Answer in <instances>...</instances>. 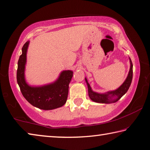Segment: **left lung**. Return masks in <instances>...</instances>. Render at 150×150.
<instances>
[{
    "mask_svg": "<svg viewBox=\"0 0 150 150\" xmlns=\"http://www.w3.org/2000/svg\"><path fill=\"white\" fill-rule=\"evenodd\" d=\"M129 62H130V68L128 73V75L126 78V80L120 86L117 90L114 91L108 92L105 94H99V93L93 92L91 87L88 82V80L85 78V80L86 82L88 89V95L92 101L98 103H103V104H111V103H115L121 98L123 96L126 94L127 90H128L129 86H130L132 78H133V64H132L131 59L129 58ZM116 97V98H113V97Z\"/></svg>",
    "mask_w": 150,
    "mask_h": 150,
    "instance_id": "obj_1",
    "label": "left lung"
}]
</instances>
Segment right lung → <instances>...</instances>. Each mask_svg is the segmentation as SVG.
<instances>
[{"label":"right lung","mask_w":150,"mask_h":150,"mask_svg":"<svg viewBox=\"0 0 150 150\" xmlns=\"http://www.w3.org/2000/svg\"><path fill=\"white\" fill-rule=\"evenodd\" d=\"M28 45L29 41L24 45L22 54L18 61L16 79L22 94L30 104L42 110H50L62 106L67 100L68 88L73 72L72 70L62 71L57 80L52 84L38 87L29 86L24 78Z\"/></svg>","instance_id":"obj_1"}]
</instances>
